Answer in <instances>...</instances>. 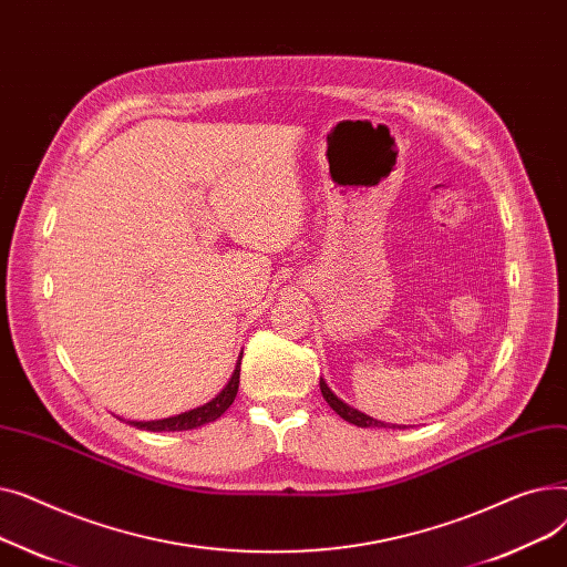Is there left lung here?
<instances>
[{
    "mask_svg": "<svg viewBox=\"0 0 567 567\" xmlns=\"http://www.w3.org/2000/svg\"><path fill=\"white\" fill-rule=\"evenodd\" d=\"M319 389H321L323 400L329 402L331 409L340 415V419H344L347 423L359 425V427H389V425H383L381 421H374V419H370V415H365V413H361V411H355V409H351L349 404H344L342 400H338V395L329 389V385H326L323 379H319ZM393 427H395V425H393Z\"/></svg>",
    "mask_w": 567,
    "mask_h": 567,
    "instance_id": "8db88e82",
    "label": "left lung"
}]
</instances>
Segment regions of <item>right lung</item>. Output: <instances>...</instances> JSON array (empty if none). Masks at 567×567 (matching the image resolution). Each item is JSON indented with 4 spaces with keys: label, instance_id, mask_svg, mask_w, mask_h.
<instances>
[{
    "label": "right lung",
    "instance_id": "obj_1",
    "mask_svg": "<svg viewBox=\"0 0 567 567\" xmlns=\"http://www.w3.org/2000/svg\"><path fill=\"white\" fill-rule=\"evenodd\" d=\"M238 377H241V359H238L236 370H234L229 383L225 385V389H223L212 402H206L204 406H197V409H193V411L172 415V419L148 421V423H131V425H135L137 430H148V432H184V430L202 427V425H206V423H214L216 419H220V415H223V413L229 409V404L234 402L236 391H238Z\"/></svg>",
    "mask_w": 567,
    "mask_h": 567
}]
</instances>
